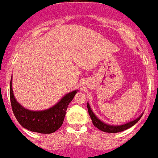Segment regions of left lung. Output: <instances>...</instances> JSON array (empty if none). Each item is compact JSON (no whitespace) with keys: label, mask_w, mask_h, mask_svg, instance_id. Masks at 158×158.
I'll return each mask as SVG.
<instances>
[{"label":"left lung","mask_w":158,"mask_h":158,"mask_svg":"<svg viewBox=\"0 0 158 158\" xmlns=\"http://www.w3.org/2000/svg\"><path fill=\"white\" fill-rule=\"evenodd\" d=\"M88 114H89V116L91 117L93 124H94L97 128H99V130L103 131V132H106V133H118V132H122V131L126 130V129L129 128V127H131L132 126H134V125L140 119V117H142L141 115V116L139 117L137 119L132 121L130 123L123 124V125H118V126H113L112 125V126H110L109 124H106L105 123L101 122L98 117L95 116L94 113L93 112V110H92L91 108H90L89 104H88Z\"/></svg>","instance_id":"1"}]
</instances>
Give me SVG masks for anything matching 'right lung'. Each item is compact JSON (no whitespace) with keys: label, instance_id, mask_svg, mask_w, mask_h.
I'll return each instance as SVG.
<instances>
[{"label":"right lung","instance_id":"right-lung-1","mask_svg":"<svg viewBox=\"0 0 158 158\" xmlns=\"http://www.w3.org/2000/svg\"><path fill=\"white\" fill-rule=\"evenodd\" d=\"M10 81V100L12 110L18 122L24 128L40 134H52L58 130L63 124L65 112L69 104L73 99L77 90L64 95L59 103L45 110L34 111L23 108L14 98Z\"/></svg>","mask_w":158,"mask_h":158}]
</instances>
